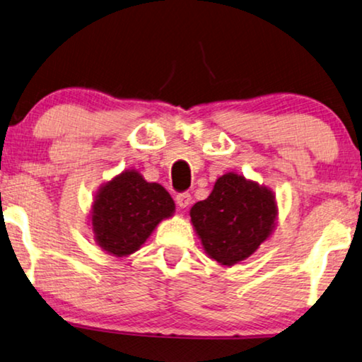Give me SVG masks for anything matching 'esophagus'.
Masks as SVG:
<instances>
[{
  "label": "esophagus",
  "mask_w": 362,
  "mask_h": 362,
  "mask_svg": "<svg viewBox=\"0 0 362 362\" xmlns=\"http://www.w3.org/2000/svg\"><path fill=\"white\" fill-rule=\"evenodd\" d=\"M191 201H192V197H191L189 192H182V194H177V196H176V204H177V206H180L181 209L189 207Z\"/></svg>",
  "instance_id": "34e87169"
}]
</instances>
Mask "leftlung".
<instances>
[{
    "instance_id": "1",
    "label": "left lung",
    "mask_w": 362,
    "mask_h": 362,
    "mask_svg": "<svg viewBox=\"0 0 362 362\" xmlns=\"http://www.w3.org/2000/svg\"><path fill=\"white\" fill-rule=\"evenodd\" d=\"M276 194L258 181L237 173H225L207 199L189 211L207 256L222 266L250 258L274 232L277 223Z\"/></svg>"
}]
</instances>
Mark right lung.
I'll list each match as a JSON object with an SVG mask.
<instances>
[{"instance_id": "right-lung-1", "label": "right lung", "mask_w": 362, "mask_h": 362, "mask_svg": "<svg viewBox=\"0 0 362 362\" xmlns=\"http://www.w3.org/2000/svg\"><path fill=\"white\" fill-rule=\"evenodd\" d=\"M175 201L158 182L137 170H125L106 181L93 199L90 227L106 253L125 258L142 248L161 220L175 214Z\"/></svg>"}]
</instances>
